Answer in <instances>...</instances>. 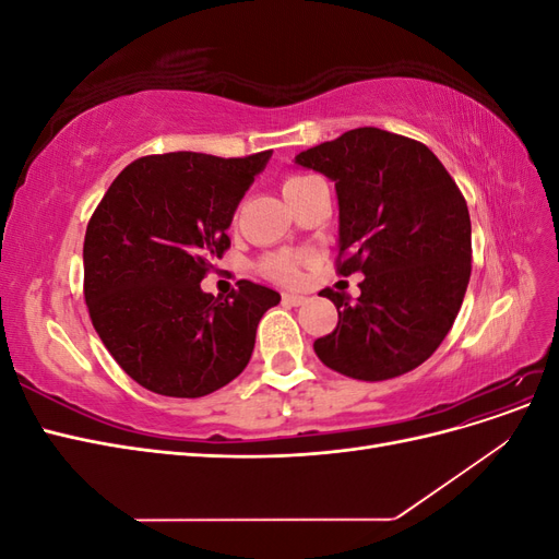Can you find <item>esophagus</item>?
Returning a JSON list of instances; mask_svg holds the SVG:
<instances>
[{
	"label": "esophagus",
	"instance_id": "obj_1",
	"mask_svg": "<svg viewBox=\"0 0 559 559\" xmlns=\"http://www.w3.org/2000/svg\"><path fill=\"white\" fill-rule=\"evenodd\" d=\"M306 300H308L306 296H298V294H282V302H284V306H292V308L302 306V302H306Z\"/></svg>",
	"mask_w": 559,
	"mask_h": 559
}]
</instances>
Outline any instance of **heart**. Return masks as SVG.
Masks as SVG:
<instances>
[{"label":"heart","instance_id":"1","mask_svg":"<svg viewBox=\"0 0 559 559\" xmlns=\"http://www.w3.org/2000/svg\"><path fill=\"white\" fill-rule=\"evenodd\" d=\"M314 177L308 175H289L282 181V193L289 202L292 198H296L308 183H312ZM306 263V253L300 251H273L267 257L261 259L259 267L261 273L270 280H275L280 284H296L300 280V267Z\"/></svg>","mask_w":559,"mask_h":559}]
</instances>
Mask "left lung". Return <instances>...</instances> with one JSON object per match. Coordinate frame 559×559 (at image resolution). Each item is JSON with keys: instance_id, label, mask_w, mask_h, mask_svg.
Listing matches in <instances>:
<instances>
[{"instance_id": "obj_1", "label": "left lung", "mask_w": 559, "mask_h": 559, "mask_svg": "<svg viewBox=\"0 0 559 559\" xmlns=\"http://www.w3.org/2000/svg\"><path fill=\"white\" fill-rule=\"evenodd\" d=\"M296 163L335 181V273H364L361 296L321 292L337 308L317 337L321 364L380 382L425 364L454 324L471 277V218L460 186L431 151L380 128L347 130Z\"/></svg>"}]
</instances>
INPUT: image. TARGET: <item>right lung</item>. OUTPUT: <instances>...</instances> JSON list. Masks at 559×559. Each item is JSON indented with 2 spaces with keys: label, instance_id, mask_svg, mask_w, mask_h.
I'll return each mask as SVG.
<instances>
[{
  "label": "right lung",
  "instance_id": "add662e5",
  "mask_svg": "<svg viewBox=\"0 0 559 559\" xmlns=\"http://www.w3.org/2000/svg\"><path fill=\"white\" fill-rule=\"evenodd\" d=\"M270 154L142 156L95 207L83 296L116 364L148 392L207 396L249 364L259 321L280 294L240 280L214 298L200 282L230 247L233 214Z\"/></svg>",
  "mask_w": 559,
  "mask_h": 559
}]
</instances>
